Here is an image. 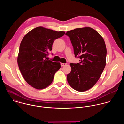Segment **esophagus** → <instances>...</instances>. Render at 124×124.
<instances>
[{"label": "esophagus", "instance_id": "1", "mask_svg": "<svg viewBox=\"0 0 124 124\" xmlns=\"http://www.w3.org/2000/svg\"><path fill=\"white\" fill-rule=\"evenodd\" d=\"M66 65V64H65V63H61V66H65Z\"/></svg>", "mask_w": 124, "mask_h": 124}]
</instances>
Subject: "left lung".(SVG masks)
<instances>
[{"mask_svg": "<svg viewBox=\"0 0 124 124\" xmlns=\"http://www.w3.org/2000/svg\"><path fill=\"white\" fill-rule=\"evenodd\" d=\"M79 63H70L72 70L67 75L69 85L75 90L84 92L98 81L106 64L107 48L102 37L94 29L86 27L67 31Z\"/></svg>", "mask_w": 124, "mask_h": 124, "instance_id": "1", "label": "left lung"}]
</instances>
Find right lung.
Wrapping results in <instances>:
<instances>
[{
  "mask_svg": "<svg viewBox=\"0 0 124 124\" xmlns=\"http://www.w3.org/2000/svg\"><path fill=\"white\" fill-rule=\"evenodd\" d=\"M65 33L39 26L23 38L17 61L24 79L32 87L43 89L52 83L54 74L61 67L60 63L46 58L54 40Z\"/></svg>",
  "mask_w": 124,
  "mask_h": 124,
  "instance_id": "1",
  "label": "right lung"
}]
</instances>
